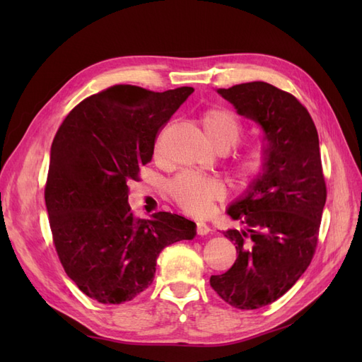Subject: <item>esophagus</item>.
Segmentation results:
<instances>
[{
  "label": "esophagus",
  "instance_id": "esophagus-1",
  "mask_svg": "<svg viewBox=\"0 0 362 362\" xmlns=\"http://www.w3.org/2000/svg\"><path fill=\"white\" fill-rule=\"evenodd\" d=\"M196 233H198L199 235H206L208 233H210V226L204 222H196Z\"/></svg>",
  "mask_w": 362,
  "mask_h": 362
}]
</instances>
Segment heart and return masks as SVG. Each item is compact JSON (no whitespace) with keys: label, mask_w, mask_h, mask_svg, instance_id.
I'll use <instances>...</instances> for the list:
<instances>
[{"label":"heart","mask_w":362,"mask_h":362,"mask_svg":"<svg viewBox=\"0 0 362 362\" xmlns=\"http://www.w3.org/2000/svg\"><path fill=\"white\" fill-rule=\"evenodd\" d=\"M201 125L206 139L218 149L233 148L242 137V124L238 117L222 107H211L201 115ZM158 152V145L156 148ZM270 148L258 141L240 151L234 160V177L240 182H254L266 175L270 166ZM169 194L184 213L202 216L208 213L211 205L223 198V184L214 180L199 177L194 173H181L169 184Z\"/></svg>","instance_id":"1"}]
</instances>
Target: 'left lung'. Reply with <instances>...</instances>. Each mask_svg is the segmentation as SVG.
Here are the masks:
<instances>
[{
    "mask_svg": "<svg viewBox=\"0 0 362 362\" xmlns=\"http://www.w3.org/2000/svg\"><path fill=\"white\" fill-rule=\"evenodd\" d=\"M237 113L264 129L270 148L266 175L228 208L243 231L228 229L237 249L233 267L213 275L210 286L238 310H257L279 299L315 254L326 182L319 134L308 110L278 87L252 81L218 89Z\"/></svg>",
    "mask_w": 362,
    "mask_h": 362,
    "instance_id": "left-lung-1",
    "label": "left lung"
}]
</instances>
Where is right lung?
I'll return each mask as SVG.
<instances>
[{
  "instance_id": "add662e5",
  "label": "right lung",
  "mask_w": 362,
  "mask_h": 362,
  "mask_svg": "<svg viewBox=\"0 0 362 362\" xmlns=\"http://www.w3.org/2000/svg\"><path fill=\"white\" fill-rule=\"evenodd\" d=\"M193 90L112 86L75 105L57 129L45 184L52 242L66 275L93 300H133L154 281L160 252L196 234L182 216L160 211L148 221L128 205V182Z\"/></svg>"
}]
</instances>
